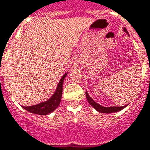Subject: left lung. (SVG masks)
Listing matches in <instances>:
<instances>
[{
    "label": "left lung",
    "mask_w": 150,
    "mask_h": 150,
    "mask_svg": "<svg viewBox=\"0 0 150 150\" xmlns=\"http://www.w3.org/2000/svg\"><path fill=\"white\" fill-rule=\"evenodd\" d=\"M124 31L126 32L127 33V30L125 28H124ZM86 98H87V100H88V103L91 105L94 108L95 110H97L98 112H103V113H110V112H117V111H120V110H123L125 107L126 106V105H125V106H121V107H104L101 106L100 105L98 104L97 102H95L94 100H93L88 94L87 93V92L86 93Z\"/></svg>",
    "instance_id": "8db88e82"
}]
</instances>
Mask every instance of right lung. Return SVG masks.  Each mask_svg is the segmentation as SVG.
Masks as SVG:
<instances>
[{
    "instance_id": "obj_1",
    "label": "right lung",
    "mask_w": 150,
    "mask_h": 150,
    "mask_svg": "<svg viewBox=\"0 0 150 150\" xmlns=\"http://www.w3.org/2000/svg\"><path fill=\"white\" fill-rule=\"evenodd\" d=\"M66 75H67V74L63 75L60 82H59L58 86H57V88L56 89L55 93L52 95V97L50 98V100L42 102V103L33 105V106H23V108L29 112L39 114V115H46V114L52 112V111H54L57 108L59 104L61 102V100H62L63 82H64V79Z\"/></svg>"
}]
</instances>
